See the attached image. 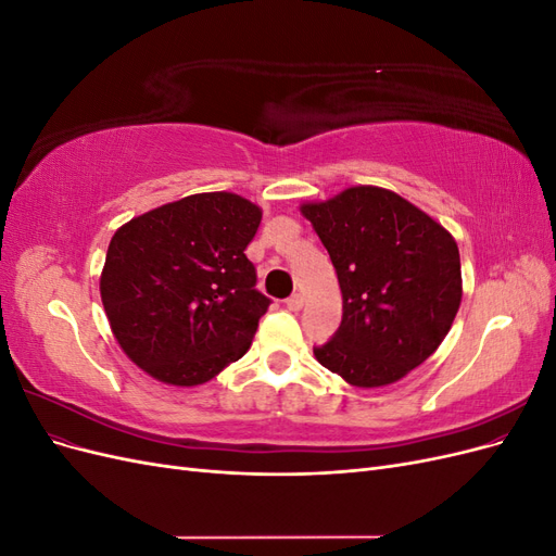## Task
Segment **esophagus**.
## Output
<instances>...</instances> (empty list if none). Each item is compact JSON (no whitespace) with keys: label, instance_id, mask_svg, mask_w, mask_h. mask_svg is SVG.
<instances>
[{"label":"esophagus","instance_id":"obj_1","mask_svg":"<svg viewBox=\"0 0 556 556\" xmlns=\"http://www.w3.org/2000/svg\"><path fill=\"white\" fill-rule=\"evenodd\" d=\"M285 304H288V308L290 311H301V308H304V296H301V294H292L288 301H285Z\"/></svg>","mask_w":556,"mask_h":556}]
</instances>
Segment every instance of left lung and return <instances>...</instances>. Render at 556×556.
<instances>
[{
    "mask_svg": "<svg viewBox=\"0 0 556 556\" xmlns=\"http://www.w3.org/2000/svg\"><path fill=\"white\" fill-rule=\"evenodd\" d=\"M327 248L343 294L341 327L317 362L355 387H380L443 343L462 304L459 248L399 194L359 185L301 206Z\"/></svg>",
    "mask_w": 556,
    "mask_h": 556,
    "instance_id": "1",
    "label": "left lung"
}]
</instances>
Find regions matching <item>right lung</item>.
I'll list each match as a JSON object with an SVG mask.
<instances>
[{
	"instance_id": "1",
	"label": "right lung",
	"mask_w": 556,
	"mask_h": 556,
	"mask_svg": "<svg viewBox=\"0 0 556 556\" xmlns=\"http://www.w3.org/2000/svg\"><path fill=\"white\" fill-rule=\"evenodd\" d=\"M260 220L248 199L204 192L115 231L99 290L117 343L146 374L192 387L245 355L271 304L245 257Z\"/></svg>"
}]
</instances>
